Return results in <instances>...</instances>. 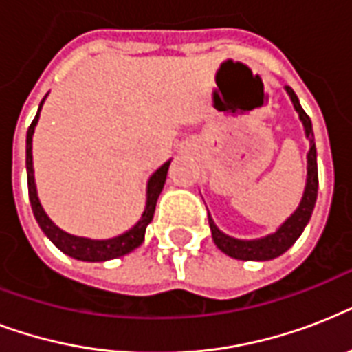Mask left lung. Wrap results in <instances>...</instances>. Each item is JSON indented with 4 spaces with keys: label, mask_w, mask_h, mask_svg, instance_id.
Here are the masks:
<instances>
[{
    "label": "left lung",
    "mask_w": 352,
    "mask_h": 352,
    "mask_svg": "<svg viewBox=\"0 0 352 352\" xmlns=\"http://www.w3.org/2000/svg\"><path fill=\"white\" fill-rule=\"evenodd\" d=\"M285 91L289 93L292 106L300 115V120L305 129V137L311 144L309 153H307V182L305 190H303V197L300 201V206L294 210V214L285 221L283 225L279 226L274 234H268L259 239H237L232 235L225 234L217 228L214 219L208 214L210 230L214 243L217 245L221 252H225L226 256L241 259V261H270L274 257H279L281 254L289 250L290 246L294 245L298 237L303 234L307 223L311 221L312 210L316 204L318 197V162H316V144H314V133H312V122L309 118L303 107H301L298 96L289 85H285Z\"/></svg>",
    "instance_id": "8db88e82"
}]
</instances>
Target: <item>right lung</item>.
Here are the masks:
<instances>
[{
    "instance_id": "add662e5",
    "label": "right lung",
    "mask_w": 352,
    "mask_h": 352,
    "mask_svg": "<svg viewBox=\"0 0 352 352\" xmlns=\"http://www.w3.org/2000/svg\"><path fill=\"white\" fill-rule=\"evenodd\" d=\"M47 98V95H45ZM45 98L41 100L38 113H36L34 120L30 124L29 131H27V182H29V199L30 206H32V214H34L38 225L43 230V234L54 243L56 248L67 254V256L78 259V261H109V259H117V257L126 256L129 252L142 245L144 234L146 228L153 219L155 206H157V199H159L162 188H164L166 175H168V168L170 162H164L159 170L155 171L153 175L149 177L148 186H146V208L142 212V217L131 226L129 230L124 232L120 235H115L111 239H89V237H80V235H73L63 232L60 226H56L51 221V217L45 214V210L41 206L40 199H38V190H36L34 182V168H32V135H34L36 124L40 120L41 106Z\"/></svg>"
}]
</instances>
